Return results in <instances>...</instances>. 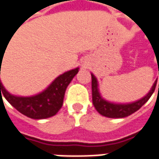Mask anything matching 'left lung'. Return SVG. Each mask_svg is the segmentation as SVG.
Masks as SVG:
<instances>
[{
    "label": "left lung",
    "mask_w": 159,
    "mask_h": 159,
    "mask_svg": "<svg viewBox=\"0 0 159 159\" xmlns=\"http://www.w3.org/2000/svg\"><path fill=\"white\" fill-rule=\"evenodd\" d=\"M157 81L153 84L150 91L146 94V96L140 98L138 100L127 104L113 103L106 100L103 98L99 92L98 83L96 76L91 73V90H92V103L96 110L101 115L107 118H125L131 115L132 113L139 110L141 107L149 100L151 95L153 94L157 85ZM159 90V84H158Z\"/></svg>",
    "instance_id": "8db88e82"
}]
</instances>
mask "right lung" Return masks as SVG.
Segmentation results:
<instances>
[{"label":"right lung","instance_id":"add662e5","mask_svg":"<svg viewBox=\"0 0 159 159\" xmlns=\"http://www.w3.org/2000/svg\"><path fill=\"white\" fill-rule=\"evenodd\" d=\"M0 62L2 63V58H0ZM78 70L79 68H76L60 75L46 90L30 97L16 96L9 93L4 88L0 79V94L2 93L12 107L27 117L34 120L50 118L55 115L62 107L66 89L78 73Z\"/></svg>","mask_w":159,"mask_h":159}]
</instances>
